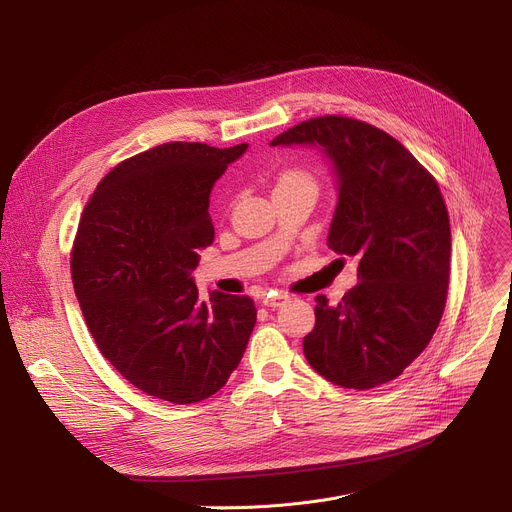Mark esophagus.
<instances>
[{
	"mask_svg": "<svg viewBox=\"0 0 512 512\" xmlns=\"http://www.w3.org/2000/svg\"><path fill=\"white\" fill-rule=\"evenodd\" d=\"M286 301H288V294H284V292H274V290L263 294V297H261V303H263L265 307H272V309L282 307Z\"/></svg>",
	"mask_w": 512,
	"mask_h": 512,
	"instance_id": "34e87169",
	"label": "esophagus"
}]
</instances>
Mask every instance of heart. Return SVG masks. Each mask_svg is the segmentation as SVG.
<instances>
[{
  "mask_svg": "<svg viewBox=\"0 0 512 512\" xmlns=\"http://www.w3.org/2000/svg\"><path fill=\"white\" fill-rule=\"evenodd\" d=\"M288 178H305V176H301V174H286L282 180H288Z\"/></svg>",
  "mask_w": 512,
  "mask_h": 512,
  "instance_id": "heart-1",
  "label": "heart"
}]
</instances>
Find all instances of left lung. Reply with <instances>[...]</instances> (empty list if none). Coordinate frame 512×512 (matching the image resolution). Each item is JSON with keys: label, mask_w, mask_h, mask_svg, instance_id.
<instances>
[{"label": "left lung", "mask_w": 512, "mask_h": 512, "mask_svg": "<svg viewBox=\"0 0 512 512\" xmlns=\"http://www.w3.org/2000/svg\"><path fill=\"white\" fill-rule=\"evenodd\" d=\"M270 145L324 153L338 191L328 247L359 259V284L338 305L315 299V328L303 340L309 365L355 390L398 378L446 305L450 222L436 180L388 132L353 118H313Z\"/></svg>", "instance_id": "8db88e82"}]
</instances>
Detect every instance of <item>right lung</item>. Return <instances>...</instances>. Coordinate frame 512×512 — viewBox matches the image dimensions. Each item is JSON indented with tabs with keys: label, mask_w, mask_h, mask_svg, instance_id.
Instances as JSON below:
<instances>
[{
	"label": "right lung",
	"mask_w": 512,
	"mask_h": 512,
	"mask_svg": "<svg viewBox=\"0 0 512 512\" xmlns=\"http://www.w3.org/2000/svg\"><path fill=\"white\" fill-rule=\"evenodd\" d=\"M249 149L164 143L107 174L72 249V282L101 355L149 396L191 405L224 388L257 321L249 297L211 290L193 272L213 242L211 188Z\"/></svg>",
	"instance_id": "add662e5"
}]
</instances>
